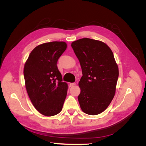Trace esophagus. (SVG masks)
<instances>
[{
	"instance_id": "obj_1",
	"label": "esophagus",
	"mask_w": 146,
	"mask_h": 146,
	"mask_svg": "<svg viewBox=\"0 0 146 146\" xmlns=\"http://www.w3.org/2000/svg\"><path fill=\"white\" fill-rule=\"evenodd\" d=\"M76 85V83H70V86H71V87H73V86H74L75 85Z\"/></svg>"
}]
</instances>
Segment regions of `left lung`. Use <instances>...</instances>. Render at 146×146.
Listing matches in <instances>:
<instances>
[{
    "mask_svg": "<svg viewBox=\"0 0 146 146\" xmlns=\"http://www.w3.org/2000/svg\"><path fill=\"white\" fill-rule=\"evenodd\" d=\"M82 70L78 100L82 111L97 115L107 109L115 94L119 77L113 52L104 42L82 38L71 44Z\"/></svg>",
    "mask_w": 146,
    "mask_h": 146,
    "instance_id": "8db88e82",
    "label": "left lung"
}]
</instances>
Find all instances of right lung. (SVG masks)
I'll list each match as a JSON object with an SVG mask.
<instances>
[{
    "instance_id": "obj_1",
    "label": "right lung",
    "mask_w": 146,
    "mask_h": 146,
    "mask_svg": "<svg viewBox=\"0 0 146 146\" xmlns=\"http://www.w3.org/2000/svg\"><path fill=\"white\" fill-rule=\"evenodd\" d=\"M67 47L63 41L42 44L31 52L24 69L25 87L32 104L46 116L58 114L67 95L57 61Z\"/></svg>"
}]
</instances>
